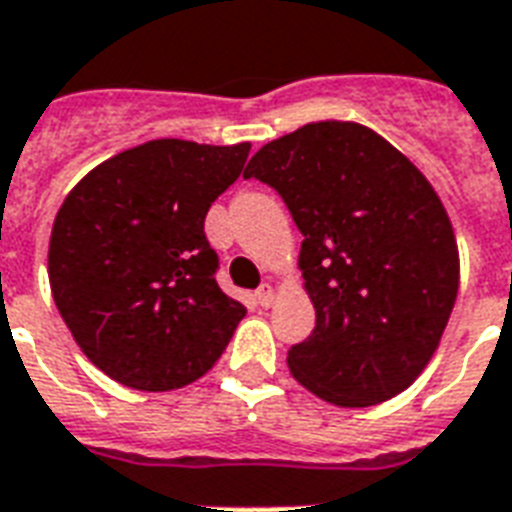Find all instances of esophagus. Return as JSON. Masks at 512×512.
Segmentation results:
<instances>
[{
  "mask_svg": "<svg viewBox=\"0 0 512 512\" xmlns=\"http://www.w3.org/2000/svg\"><path fill=\"white\" fill-rule=\"evenodd\" d=\"M255 298L263 308L273 306V287H271V284H260V287L255 290Z\"/></svg>",
  "mask_w": 512,
  "mask_h": 512,
  "instance_id": "esophagus-1",
  "label": "esophagus"
}]
</instances>
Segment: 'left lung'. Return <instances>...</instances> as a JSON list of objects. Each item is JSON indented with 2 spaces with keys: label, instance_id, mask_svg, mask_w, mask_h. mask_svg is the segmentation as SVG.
I'll use <instances>...</instances> for the list:
<instances>
[{
  "label": "left lung",
  "instance_id": "1",
  "mask_svg": "<svg viewBox=\"0 0 512 512\" xmlns=\"http://www.w3.org/2000/svg\"><path fill=\"white\" fill-rule=\"evenodd\" d=\"M252 177L282 195L303 233L317 325L287 351L292 376L341 408L400 395L438 349L459 290L438 193L386 139L335 120L260 147Z\"/></svg>",
  "mask_w": 512,
  "mask_h": 512
}]
</instances>
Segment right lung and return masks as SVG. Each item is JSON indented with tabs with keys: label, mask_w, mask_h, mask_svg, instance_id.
Masks as SVG:
<instances>
[{
	"label": "right lung",
	"mask_w": 512,
	"mask_h": 512,
	"mask_svg": "<svg viewBox=\"0 0 512 512\" xmlns=\"http://www.w3.org/2000/svg\"><path fill=\"white\" fill-rule=\"evenodd\" d=\"M249 144L155 139L77 182L53 222L48 276L83 354L117 384L169 392L201 378L247 308L217 284L204 220Z\"/></svg>",
	"instance_id": "add662e5"
}]
</instances>
